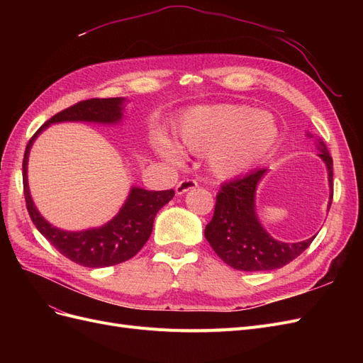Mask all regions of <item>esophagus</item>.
<instances>
[{
  "label": "esophagus",
  "instance_id": "obj_1",
  "mask_svg": "<svg viewBox=\"0 0 363 363\" xmlns=\"http://www.w3.org/2000/svg\"><path fill=\"white\" fill-rule=\"evenodd\" d=\"M196 186H199V183H196L195 180L192 179H184L182 182L177 183V186H175V194L177 195H183L184 192H188L191 189H195Z\"/></svg>",
  "mask_w": 363,
  "mask_h": 363
}]
</instances>
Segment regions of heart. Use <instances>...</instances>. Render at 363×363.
Returning a JSON list of instances; mask_svg holds the SVG:
<instances>
[{"label": "heart", "mask_w": 363, "mask_h": 363, "mask_svg": "<svg viewBox=\"0 0 363 363\" xmlns=\"http://www.w3.org/2000/svg\"><path fill=\"white\" fill-rule=\"evenodd\" d=\"M180 147L194 155L207 150L208 169L218 179L239 177L265 160L277 145L276 116L245 104L194 107L179 124ZM156 150L171 163H182V151L167 138L156 139Z\"/></svg>", "instance_id": "b5f03b06"}]
</instances>
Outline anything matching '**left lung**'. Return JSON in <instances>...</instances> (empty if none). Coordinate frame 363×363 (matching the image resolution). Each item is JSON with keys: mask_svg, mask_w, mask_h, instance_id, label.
<instances>
[{"mask_svg": "<svg viewBox=\"0 0 363 363\" xmlns=\"http://www.w3.org/2000/svg\"><path fill=\"white\" fill-rule=\"evenodd\" d=\"M311 136V133H307ZM312 138V136H311ZM318 156L328 172L330 200L333 199V159L321 139L316 140ZM267 169H256L240 179L227 182L216 195L212 221L204 236L213 251L228 267L239 271H271L288 265L312 244L315 236L301 242H281L260 224L256 213V189Z\"/></svg>", "mask_w": 363, "mask_h": 363, "instance_id": "obj_1", "label": "left lung"}]
</instances>
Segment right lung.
Wrapping results in <instances>:
<instances>
[{
  "mask_svg": "<svg viewBox=\"0 0 363 363\" xmlns=\"http://www.w3.org/2000/svg\"><path fill=\"white\" fill-rule=\"evenodd\" d=\"M124 101V98H92V100H84L65 108V111L50 118L33 135L24 155V195L33 224L60 255L87 268L112 267L136 256L152 232V223H155L156 213L164 204L171 201L174 191H147L133 186L130 189L128 199L125 200L124 206L107 224L98 228L83 230V232H65V230L51 225L39 213L31 200L27 180L28 155L33 142H35L39 133H42L51 124L68 123V121L118 124L123 119Z\"/></svg>",
  "mask_w": 363,
  "mask_h": 363,
  "instance_id": "add662e5",
  "label": "right lung"
}]
</instances>
